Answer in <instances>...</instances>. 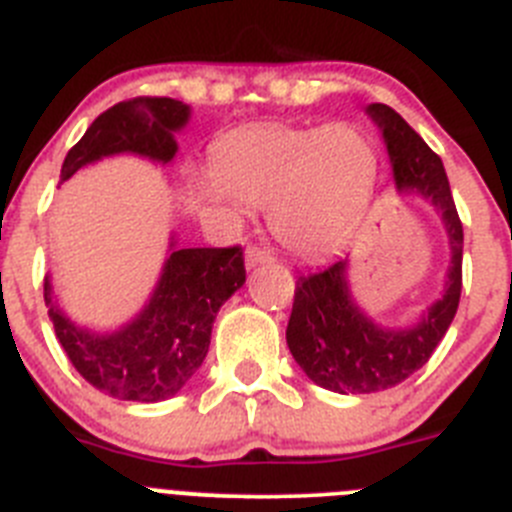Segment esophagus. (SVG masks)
Segmentation results:
<instances>
[{
    "mask_svg": "<svg viewBox=\"0 0 512 512\" xmlns=\"http://www.w3.org/2000/svg\"><path fill=\"white\" fill-rule=\"evenodd\" d=\"M269 261H274V256H271L266 248H259V246H248L246 248V266L251 269V266H259V264H269Z\"/></svg>",
    "mask_w": 512,
    "mask_h": 512,
    "instance_id": "1",
    "label": "esophagus"
}]
</instances>
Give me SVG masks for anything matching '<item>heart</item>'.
I'll return each instance as SVG.
<instances>
[{
  "label": "heart",
  "instance_id": "1",
  "mask_svg": "<svg viewBox=\"0 0 512 512\" xmlns=\"http://www.w3.org/2000/svg\"><path fill=\"white\" fill-rule=\"evenodd\" d=\"M215 175L200 192L231 220L269 208L281 246L322 259L358 228L378 182V152L363 126L253 124L213 147Z\"/></svg>",
  "mask_w": 512,
  "mask_h": 512
}]
</instances>
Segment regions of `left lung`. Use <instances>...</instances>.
<instances>
[{"label": "left lung", "instance_id": "8db88e82", "mask_svg": "<svg viewBox=\"0 0 512 512\" xmlns=\"http://www.w3.org/2000/svg\"><path fill=\"white\" fill-rule=\"evenodd\" d=\"M368 116L381 126L398 190L421 192L442 213L452 266L442 299L403 330H386L360 312L345 281V261L299 276L287 345L299 368L335 393H375L406 381L447 335L462 294L464 233L442 159L386 103H370Z\"/></svg>", "mask_w": 512, "mask_h": 512}]
</instances>
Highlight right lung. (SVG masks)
<instances>
[{
	"mask_svg": "<svg viewBox=\"0 0 512 512\" xmlns=\"http://www.w3.org/2000/svg\"><path fill=\"white\" fill-rule=\"evenodd\" d=\"M190 119L177 98L137 96L103 111L68 152L60 180L109 154H142L172 162L175 131ZM246 281L243 248H177L164 261L152 299L137 320L101 335L73 325L58 307L45 279V304L55 337L73 368L93 388L119 401L154 403L172 398L208 355L210 332L220 304Z\"/></svg>",
	"mask_w": 512,
	"mask_h": 512,
	"instance_id": "obj_1",
	"label": "right lung"
}]
</instances>
